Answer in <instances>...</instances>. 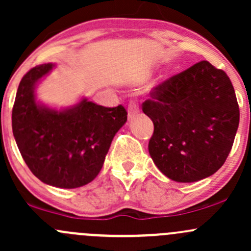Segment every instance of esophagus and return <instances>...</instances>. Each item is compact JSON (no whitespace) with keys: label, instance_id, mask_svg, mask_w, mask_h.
Here are the masks:
<instances>
[{"label":"esophagus","instance_id":"34e87169","mask_svg":"<svg viewBox=\"0 0 251 251\" xmlns=\"http://www.w3.org/2000/svg\"><path fill=\"white\" fill-rule=\"evenodd\" d=\"M139 114V105H137L135 101H130L128 105V117L129 120L134 118L135 116Z\"/></svg>","mask_w":251,"mask_h":251}]
</instances>
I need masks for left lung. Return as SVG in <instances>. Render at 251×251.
Returning <instances> with one entry per match:
<instances>
[{
	"instance_id": "1",
	"label": "left lung",
	"mask_w": 251,
	"mask_h": 251,
	"mask_svg": "<svg viewBox=\"0 0 251 251\" xmlns=\"http://www.w3.org/2000/svg\"><path fill=\"white\" fill-rule=\"evenodd\" d=\"M142 111L154 131L151 158L166 177L190 183L212 176L225 163L239 125L230 77L201 61L154 87Z\"/></svg>"
}]
</instances>
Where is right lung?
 Wrapping results in <instances>:
<instances>
[{"mask_svg": "<svg viewBox=\"0 0 251 251\" xmlns=\"http://www.w3.org/2000/svg\"><path fill=\"white\" fill-rule=\"evenodd\" d=\"M53 67L40 64L21 79L12 112L13 135L37 178L73 189L98 176L112 139L126 122V111L122 105L105 107L86 98L61 110L39 103L36 87Z\"/></svg>", "mask_w": 251, "mask_h": 251, "instance_id": "right-lung-1", "label": "right lung"}]
</instances>
